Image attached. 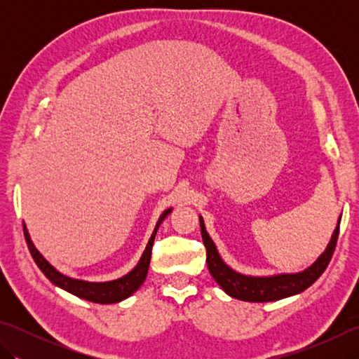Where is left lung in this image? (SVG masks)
I'll use <instances>...</instances> for the list:
<instances>
[{"mask_svg":"<svg viewBox=\"0 0 359 359\" xmlns=\"http://www.w3.org/2000/svg\"><path fill=\"white\" fill-rule=\"evenodd\" d=\"M339 222L341 217L325 251L307 270L293 274H276V276L256 278L245 276V274L234 271L222 261V257L217 253L215 242L211 241L207 230H205L203 219L201 217V233L203 245L207 248L208 270L217 284L222 287L224 292L231 297H236V299L247 302H270L284 299V297L304 292V290L309 288L324 273L333 256L334 247H337L339 236Z\"/></svg>","mask_w":359,"mask_h":359,"instance_id":"8db88e82","label":"left lung"}]
</instances>
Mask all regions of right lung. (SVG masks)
<instances>
[{"label":"right lung","mask_w":359,"mask_h":359,"mask_svg":"<svg viewBox=\"0 0 359 359\" xmlns=\"http://www.w3.org/2000/svg\"><path fill=\"white\" fill-rule=\"evenodd\" d=\"M170 212H171V208H168L166 211L162 212V216L158 217L157 225L151 234L148 245L144 248L139 264L135 265V269L131 273H128L126 276L116 280H109V282H88V280H80V279H72V278L65 276V274L53 269V266L40 255V251L35 248L32 241L29 238L26 225L22 226V230H25L27 247H29L30 255L34 257L35 264L38 265V269L44 273V276L52 282V284H55L57 287L66 290V292L81 297V299L97 302V304H114V302L123 301L126 297L131 296L134 292L139 290V287L143 284L144 279H147L149 261H151V250H152V243H154L156 233L158 230L160 224L163 222V219L170 215Z\"/></svg>","instance_id":"add662e5"}]
</instances>
